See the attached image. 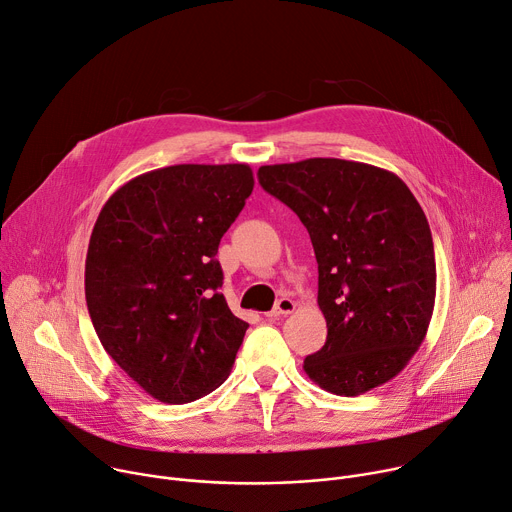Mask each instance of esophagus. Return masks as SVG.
Instances as JSON below:
<instances>
[{"mask_svg": "<svg viewBox=\"0 0 512 512\" xmlns=\"http://www.w3.org/2000/svg\"><path fill=\"white\" fill-rule=\"evenodd\" d=\"M295 311V301L289 297H281L277 301V305L272 307V311L268 313V318H279V316H289V313Z\"/></svg>", "mask_w": 512, "mask_h": 512, "instance_id": "obj_1", "label": "esophagus"}]
</instances>
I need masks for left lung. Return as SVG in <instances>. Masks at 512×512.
<instances>
[{"mask_svg":"<svg viewBox=\"0 0 512 512\" xmlns=\"http://www.w3.org/2000/svg\"><path fill=\"white\" fill-rule=\"evenodd\" d=\"M258 180L297 213L318 260L328 336L303 361L307 377L346 398L396 377L422 344L437 295L435 246L410 188L336 157L262 166Z\"/></svg>","mask_w":512,"mask_h":512,"instance_id":"obj_1","label":"left lung"}]
</instances>
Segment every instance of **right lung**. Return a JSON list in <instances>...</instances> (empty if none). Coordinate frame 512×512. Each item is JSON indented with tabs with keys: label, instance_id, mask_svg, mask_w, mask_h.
<instances>
[{
	"label": "right lung",
	"instance_id": "1",
	"mask_svg": "<svg viewBox=\"0 0 512 512\" xmlns=\"http://www.w3.org/2000/svg\"><path fill=\"white\" fill-rule=\"evenodd\" d=\"M252 188L248 164H178L123 184L96 219L86 256L94 330L164 404L217 389L242 346L248 324L227 307L215 256Z\"/></svg>",
	"mask_w": 512,
	"mask_h": 512
}]
</instances>
